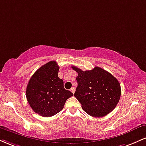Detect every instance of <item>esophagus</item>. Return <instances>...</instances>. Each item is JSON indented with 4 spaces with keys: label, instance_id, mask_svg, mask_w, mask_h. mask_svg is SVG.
<instances>
[{
    "label": "esophagus",
    "instance_id": "34e87169",
    "mask_svg": "<svg viewBox=\"0 0 146 146\" xmlns=\"http://www.w3.org/2000/svg\"><path fill=\"white\" fill-rule=\"evenodd\" d=\"M71 92L72 93H73V94H74V93H75V88H74V87H73V88H71Z\"/></svg>",
    "mask_w": 146,
    "mask_h": 146
}]
</instances>
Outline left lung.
Listing matches in <instances>:
<instances>
[{
    "instance_id": "8db88e82",
    "label": "left lung",
    "mask_w": 146,
    "mask_h": 146,
    "mask_svg": "<svg viewBox=\"0 0 146 146\" xmlns=\"http://www.w3.org/2000/svg\"><path fill=\"white\" fill-rule=\"evenodd\" d=\"M71 67L78 73L74 96L82 109L95 117H104L113 111L121 96L118 80L109 72L98 66L85 71L76 66Z\"/></svg>"
}]
</instances>
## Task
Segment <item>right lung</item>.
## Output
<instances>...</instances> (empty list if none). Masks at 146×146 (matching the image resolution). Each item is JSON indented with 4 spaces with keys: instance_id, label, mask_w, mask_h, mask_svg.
<instances>
[{
    "instance_id": "1",
    "label": "right lung",
    "mask_w": 146,
    "mask_h": 146,
    "mask_svg": "<svg viewBox=\"0 0 146 146\" xmlns=\"http://www.w3.org/2000/svg\"><path fill=\"white\" fill-rule=\"evenodd\" d=\"M59 66L51 61L38 68L30 78L26 97L35 113L42 117H51L63 109L67 99L73 94L64 88L58 78Z\"/></svg>"
}]
</instances>
